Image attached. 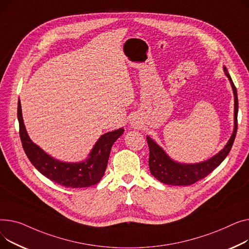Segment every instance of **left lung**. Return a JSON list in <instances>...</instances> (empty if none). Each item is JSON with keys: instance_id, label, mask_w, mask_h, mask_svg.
I'll use <instances>...</instances> for the list:
<instances>
[{"instance_id": "left-lung-1", "label": "left lung", "mask_w": 249, "mask_h": 249, "mask_svg": "<svg viewBox=\"0 0 249 249\" xmlns=\"http://www.w3.org/2000/svg\"><path fill=\"white\" fill-rule=\"evenodd\" d=\"M223 70L228 80L230 81L233 94H234V127L233 133L224 148L212 158L196 164H184L171 159L168 154L149 136L147 142L150 149L149 167L153 176L160 183L172 186H188L205 178L214 169L220 165L229 154L232 144L234 142L237 131V113H238V98L237 91L229 73L225 66Z\"/></svg>"}]
</instances>
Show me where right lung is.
<instances>
[{"instance_id":"1","label":"right lung","mask_w":249,"mask_h":249,"mask_svg":"<svg viewBox=\"0 0 249 249\" xmlns=\"http://www.w3.org/2000/svg\"><path fill=\"white\" fill-rule=\"evenodd\" d=\"M18 121L23 149L32 165L43 176L67 188H85L97 184L107 170L112 144L124 131V127H121L102 135L84 160L68 163L56 160L32 142L24 124L20 100Z\"/></svg>"}]
</instances>
